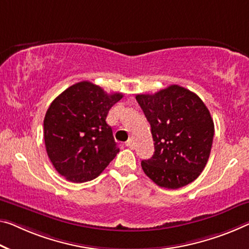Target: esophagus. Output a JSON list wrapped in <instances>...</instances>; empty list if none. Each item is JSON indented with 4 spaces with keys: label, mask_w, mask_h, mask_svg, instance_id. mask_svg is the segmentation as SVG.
Masks as SVG:
<instances>
[{
    "label": "esophagus",
    "mask_w": 249,
    "mask_h": 249,
    "mask_svg": "<svg viewBox=\"0 0 249 249\" xmlns=\"http://www.w3.org/2000/svg\"><path fill=\"white\" fill-rule=\"evenodd\" d=\"M125 146H127L130 149H133V148H135V142H133L132 139H130V140L127 141V142H125Z\"/></svg>",
    "instance_id": "1"
}]
</instances>
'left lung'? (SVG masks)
I'll return each instance as SVG.
<instances>
[{
	"label": "left lung",
	"instance_id": "left-lung-1",
	"mask_svg": "<svg viewBox=\"0 0 249 249\" xmlns=\"http://www.w3.org/2000/svg\"><path fill=\"white\" fill-rule=\"evenodd\" d=\"M136 99L151 125L155 152L141 167L156 185L178 189L204 170L215 127L209 110L196 93L173 85Z\"/></svg>",
	"mask_w": 249,
	"mask_h": 249
}]
</instances>
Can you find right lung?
Instances as JSON below:
<instances>
[{
  "instance_id": "obj_1",
  "label": "right lung",
  "mask_w": 249,
  "mask_h": 249,
  "mask_svg": "<svg viewBox=\"0 0 249 249\" xmlns=\"http://www.w3.org/2000/svg\"><path fill=\"white\" fill-rule=\"evenodd\" d=\"M122 97L81 81L50 105L43 121L45 148L53 167L67 180H92L119 152L106 119Z\"/></svg>"
}]
</instances>
